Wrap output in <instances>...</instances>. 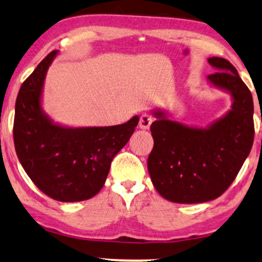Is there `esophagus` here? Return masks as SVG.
<instances>
[{
  "label": "esophagus",
  "instance_id": "1",
  "mask_svg": "<svg viewBox=\"0 0 262 262\" xmlns=\"http://www.w3.org/2000/svg\"><path fill=\"white\" fill-rule=\"evenodd\" d=\"M152 123V117L149 116V115L147 114H144L141 115L140 120H139V127H140L141 129H148L149 125H151Z\"/></svg>",
  "mask_w": 262,
  "mask_h": 262
}]
</instances>
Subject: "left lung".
Here are the masks:
<instances>
[{
  "mask_svg": "<svg viewBox=\"0 0 262 262\" xmlns=\"http://www.w3.org/2000/svg\"><path fill=\"white\" fill-rule=\"evenodd\" d=\"M217 73L207 76L215 89L231 96V109L206 128L172 121L155 109L151 124L155 145L147 167L157 191L177 204L217 199L236 179L254 141L252 93L236 68L222 57H210Z\"/></svg>",
  "mask_w": 262,
  "mask_h": 262,
  "instance_id": "1",
  "label": "left lung"
}]
</instances>
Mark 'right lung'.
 Wrapping results in <instances>:
<instances>
[{
	"instance_id": "add662e5",
	"label": "right lung",
	"mask_w": 262,
	"mask_h": 262,
	"mask_svg": "<svg viewBox=\"0 0 262 262\" xmlns=\"http://www.w3.org/2000/svg\"><path fill=\"white\" fill-rule=\"evenodd\" d=\"M58 50L49 54L20 87L14 117V145L32 182L48 196L75 202L102 189L114 157L123 148L139 116L110 127H67L41 106L44 80Z\"/></svg>"
}]
</instances>
